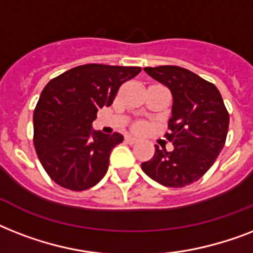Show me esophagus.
I'll use <instances>...</instances> for the list:
<instances>
[{
  "instance_id": "obj_1",
  "label": "esophagus",
  "mask_w": 253,
  "mask_h": 253,
  "mask_svg": "<svg viewBox=\"0 0 253 253\" xmlns=\"http://www.w3.org/2000/svg\"><path fill=\"white\" fill-rule=\"evenodd\" d=\"M125 142L128 143V144H135V143H138V139L132 138V136H126V138H125Z\"/></svg>"
}]
</instances>
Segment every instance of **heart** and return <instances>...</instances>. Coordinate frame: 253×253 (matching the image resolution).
I'll return each mask as SVG.
<instances>
[{
	"label": "heart",
	"instance_id": "heart-1",
	"mask_svg": "<svg viewBox=\"0 0 253 253\" xmlns=\"http://www.w3.org/2000/svg\"><path fill=\"white\" fill-rule=\"evenodd\" d=\"M131 128H132V131H135V132H140V131H143L146 128V126H144V123L143 122H135Z\"/></svg>",
	"mask_w": 253,
	"mask_h": 253
}]
</instances>
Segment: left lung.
I'll use <instances>...</instances> for the list:
<instances>
[{
	"instance_id": "8db88e82",
	"label": "left lung",
	"mask_w": 253,
	"mask_h": 253,
	"mask_svg": "<svg viewBox=\"0 0 253 253\" xmlns=\"http://www.w3.org/2000/svg\"><path fill=\"white\" fill-rule=\"evenodd\" d=\"M144 71L172 91V118L164 136L174 150L155 146L154 158L142 164L143 172L164 186L184 188L211 168L226 143L230 115L215 85L196 73L177 65Z\"/></svg>"
}]
</instances>
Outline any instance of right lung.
Listing matches in <instances>:
<instances>
[{"label":"right lung","instance_id":"1","mask_svg":"<svg viewBox=\"0 0 253 253\" xmlns=\"http://www.w3.org/2000/svg\"><path fill=\"white\" fill-rule=\"evenodd\" d=\"M140 67L85 64L52 79L34 110V146L42 167L61 188L81 192L102 180L118 132L91 128L101 107L110 106L119 87Z\"/></svg>","mask_w":253,"mask_h":253}]
</instances>
